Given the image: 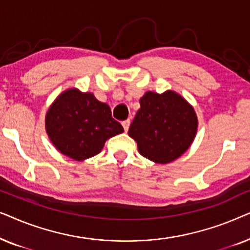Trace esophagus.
<instances>
[{"label": "esophagus", "instance_id": "1", "mask_svg": "<svg viewBox=\"0 0 250 250\" xmlns=\"http://www.w3.org/2000/svg\"><path fill=\"white\" fill-rule=\"evenodd\" d=\"M129 124H131V122H129V119H126V121H124V122L122 123L123 127H124V129H125V132H127V131H128Z\"/></svg>", "mask_w": 250, "mask_h": 250}]
</instances>
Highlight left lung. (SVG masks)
Returning a JSON list of instances; mask_svg holds the SVG:
<instances>
[{
    "mask_svg": "<svg viewBox=\"0 0 250 250\" xmlns=\"http://www.w3.org/2000/svg\"><path fill=\"white\" fill-rule=\"evenodd\" d=\"M140 104L128 129L139 152L158 164L179 158L196 136L198 121L193 108L172 91L164 94L146 92Z\"/></svg>",
    "mask_w": 250,
    "mask_h": 250,
    "instance_id": "left-lung-1",
    "label": "left lung"
}]
</instances>
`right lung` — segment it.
Returning a JSON list of instances; mask_svg holds the SVG:
<instances>
[{
	"instance_id": "obj_1",
	"label": "right lung",
	"mask_w": 250,
	"mask_h": 250,
	"mask_svg": "<svg viewBox=\"0 0 250 250\" xmlns=\"http://www.w3.org/2000/svg\"><path fill=\"white\" fill-rule=\"evenodd\" d=\"M45 127L54 146L75 160L98 155L109 138L124 132L108 104L75 88L54 101L46 114Z\"/></svg>"
}]
</instances>
